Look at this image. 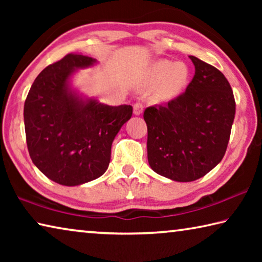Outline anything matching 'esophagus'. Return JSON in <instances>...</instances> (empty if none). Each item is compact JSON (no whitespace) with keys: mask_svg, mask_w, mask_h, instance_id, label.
Instances as JSON below:
<instances>
[{"mask_svg":"<svg viewBox=\"0 0 262 262\" xmlns=\"http://www.w3.org/2000/svg\"><path fill=\"white\" fill-rule=\"evenodd\" d=\"M143 112V104L142 103H135L134 104V114L140 115Z\"/></svg>","mask_w":262,"mask_h":262,"instance_id":"esophagus-1","label":"esophagus"}]
</instances>
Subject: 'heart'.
Returning <instances> with one entry per match:
<instances>
[{"mask_svg":"<svg viewBox=\"0 0 262 262\" xmlns=\"http://www.w3.org/2000/svg\"><path fill=\"white\" fill-rule=\"evenodd\" d=\"M189 81V69L183 62L161 60L150 68V88H159L158 96L163 100L174 98Z\"/></svg>","mask_w":262,"mask_h":262,"instance_id":"heart-1","label":"heart"}]
</instances>
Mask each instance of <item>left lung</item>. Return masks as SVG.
<instances>
[{"instance_id":"obj_1","label":"left lung","mask_w":262,"mask_h":262,"mask_svg":"<svg viewBox=\"0 0 262 262\" xmlns=\"http://www.w3.org/2000/svg\"><path fill=\"white\" fill-rule=\"evenodd\" d=\"M195 67L183 95L144 111L148 162L165 178L188 183L206 176L223 158L236 114L228 79L219 69L189 55Z\"/></svg>"}]
</instances>
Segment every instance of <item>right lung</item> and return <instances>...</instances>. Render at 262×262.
I'll return each mask as SVG.
<instances>
[{
    "mask_svg": "<svg viewBox=\"0 0 262 262\" xmlns=\"http://www.w3.org/2000/svg\"><path fill=\"white\" fill-rule=\"evenodd\" d=\"M98 63L68 54L38 75L24 105L26 143L32 162L48 179L78 186L103 176L111 147L133 113L130 105L111 106L74 86L79 69Z\"/></svg>",
    "mask_w": 262,
    "mask_h": 262,
    "instance_id": "obj_1",
    "label": "right lung"
}]
</instances>
